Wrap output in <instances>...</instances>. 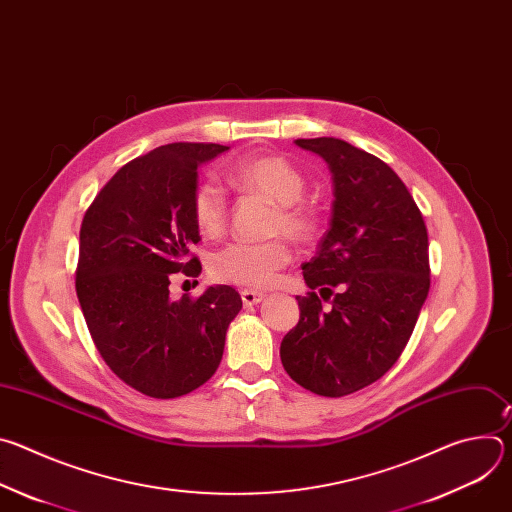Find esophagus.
<instances>
[{"mask_svg":"<svg viewBox=\"0 0 512 512\" xmlns=\"http://www.w3.org/2000/svg\"><path fill=\"white\" fill-rule=\"evenodd\" d=\"M241 300H243V304H245L247 308H251V306H257L259 302H263L265 296L259 294V291H253V289H243V291H241Z\"/></svg>","mask_w":512,"mask_h":512,"instance_id":"1","label":"esophagus"}]
</instances>
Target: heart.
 Wrapping results in <instances>:
<instances>
[{"label": "heart", "instance_id": "1", "mask_svg": "<svg viewBox=\"0 0 512 512\" xmlns=\"http://www.w3.org/2000/svg\"><path fill=\"white\" fill-rule=\"evenodd\" d=\"M229 180L251 194H259L275 204L271 223L273 233H283L294 241H304L312 233V214L300 204L306 192L304 174L281 156H259L237 162L229 170ZM192 214L198 231L216 237L227 225V196L214 180L196 188ZM289 249L283 241L231 243L210 259V273L229 283L265 287L275 273L289 263Z\"/></svg>", "mask_w": 512, "mask_h": 512}]
</instances>
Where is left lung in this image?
I'll return each mask as SVG.
<instances>
[{"instance_id":"left-lung-1","label":"left lung","mask_w":512,"mask_h":512,"mask_svg":"<svg viewBox=\"0 0 512 512\" xmlns=\"http://www.w3.org/2000/svg\"><path fill=\"white\" fill-rule=\"evenodd\" d=\"M296 145L328 164L334 202L316 257L302 265L312 291L296 298L300 322L279 354L304 389L344 397L379 381L409 342L429 291L427 229L407 186L379 158L336 137ZM316 288L333 296L328 311Z\"/></svg>"}]
</instances>
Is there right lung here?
Wrapping results in <instances>:
<instances>
[{"label":"right lung","mask_w":512,"mask_h":512,"mask_svg":"<svg viewBox=\"0 0 512 512\" xmlns=\"http://www.w3.org/2000/svg\"><path fill=\"white\" fill-rule=\"evenodd\" d=\"M218 143H168L125 164L81 225L77 296L109 369L154 399L182 397L221 364L239 291L210 285L196 300L170 298L172 273L198 277L190 247L198 168L227 152Z\"/></svg>","instance_id":"add662e5"}]
</instances>
